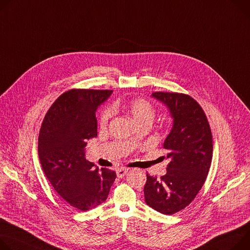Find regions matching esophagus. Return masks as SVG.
Wrapping results in <instances>:
<instances>
[{"label": "esophagus", "mask_w": 250, "mask_h": 250, "mask_svg": "<svg viewBox=\"0 0 250 250\" xmlns=\"http://www.w3.org/2000/svg\"><path fill=\"white\" fill-rule=\"evenodd\" d=\"M128 170H129V168H127V167H120L117 169V174L119 177L122 178L128 172Z\"/></svg>", "instance_id": "34e87169"}]
</instances>
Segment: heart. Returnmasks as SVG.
I'll use <instances>...</instances> for the list:
<instances>
[{"instance_id": "heart-1", "label": "heart", "mask_w": 250, "mask_h": 250, "mask_svg": "<svg viewBox=\"0 0 250 250\" xmlns=\"http://www.w3.org/2000/svg\"><path fill=\"white\" fill-rule=\"evenodd\" d=\"M125 109L133 117L139 124L144 121H152L155 115L154 106L146 100L137 98L128 101L125 104ZM111 117V109L106 107L100 115L99 123L101 126H105Z\"/></svg>"}]
</instances>
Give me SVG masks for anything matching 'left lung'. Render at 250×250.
<instances>
[{
  "label": "left lung",
  "instance_id": "obj_1",
  "mask_svg": "<svg viewBox=\"0 0 250 250\" xmlns=\"http://www.w3.org/2000/svg\"><path fill=\"white\" fill-rule=\"evenodd\" d=\"M152 97L169 108L173 125L164 143L167 173L160 178L146 173L145 199L154 210L170 215L186 208L204 185L212 160V134L206 113L190 96L155 92Z\"/></svg>",
  "mask_w": 250,
  "mask_h": 250
}]
</instances>
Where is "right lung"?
Returning a JSON list of instances; mask_svg holds the SVG:
<instances>
[{
    "instance_id": "add662e5",
    "label": "right lung",
    "mask_w": 250,
    "mask_h": 250,
    "mask_svg": "<svg viewBox=\"0 0 250 250\" xmlns=\"http://www.w3.org/2000/svg\"><path fill=\"white\" fill-rule=\"evenodd\" d=\"M109 89L73 88L62 94L44 116L38 152L44 175L58 194L79 210L103 203L116 172L99 169L84 157L86 141L98 135L96 111Z\"/></svg>"
}]
</instances>
